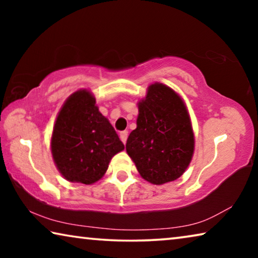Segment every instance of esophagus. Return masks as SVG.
Wrapping results in <instances>:
<instances>
[{
	"mask_svg": "<svg viewBox=\"0 0 258 258\" xmlns=\"http://www.w3.org/2000/svg\"><path fill=\"white\" fill-rule=\"evenodd\" d=\"M127 137H128V132H127V131H123V132L119 133V138H120L121 142H123L124 145L126 143V141H127Z\"/></svg>",
	"mask_w": 258,
	"mask_h": 258,
	"instance_id": "1",
	"label": "esophagus"
}]
</instances>
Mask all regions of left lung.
I'll use <instances>...</instances> for the list:
<instances>
[{
    "label": "left lung",
    "instance_id": "1",
    "mask_svg": "<svg viewBox=\"0 0 258 258\" xmlns=\"http://www.w3.org/2000/svg\"><path fill=\"white\" fill-rule=\"evenodd\" d=\"M137 125L126 142V151L140 175L157 185L180 177L195 148L183 100L168 86L155 83L139 103Z\"/></svg>",
    "mask_w": 258,
    "mask_h": 258
}]
</instances>
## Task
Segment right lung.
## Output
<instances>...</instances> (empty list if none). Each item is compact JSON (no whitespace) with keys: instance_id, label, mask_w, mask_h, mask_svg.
I'll list each match as a JSON object with an SVG mask.
<instances>
[{"instance_id":"add662e5","label":"right lung","mask_w":258,"mask_h":258,"mask_svg":"<svg viewBox=\"0 0 258 258\" xmlns=\"http://www.w3.org/2000/svg\"><path fill=\"white\" fill-rule=\"evenodd\" d=\"M123 149V142L89 91H77L67 99L51 140L54 163L66 180L84 184L99 181L112 157Z\"/></svg>"}]
</instances>
